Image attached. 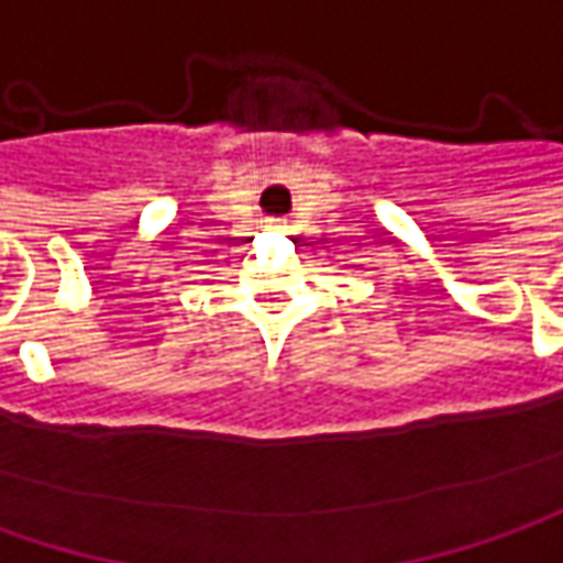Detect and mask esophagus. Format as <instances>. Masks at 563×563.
I'll use <instances>...</instances> for the list:
<instances>
[{
  "mask_svg": "<svg viewBox=\"0 0 563 563\" xmlns=\"http://www.w3.org/2000/svg\"><path fill=\"white\" fill-rule=\"evenodd\" d=\"M268 228H272V231H278V228H282V224H278V221H272V224H268Z\"/></svg>",
  "mask_w": 563,
  "mask_h": 563,
  "instance_id": "1",
  "label": "esophagus"
}]
</instances>
